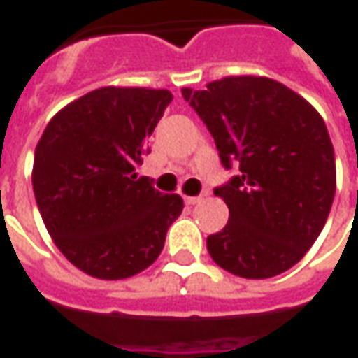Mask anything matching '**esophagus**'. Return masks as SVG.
<instances>
[{
    "label": "esophagus",
    "mask_w": 358,
    "mask_h": 358,
    "mask_svg": "<svg viewBox=\"0 0 358 358\" xmlns=\"http://www.w3.org/2000/svg\"><path fill=\"white\" fill-rule=\"evenodd\" d=\"M202 196H185V204H189V206H194V204H199Z\"/></svg>",
    "instance_id": "obj_1"
}]
</instances>
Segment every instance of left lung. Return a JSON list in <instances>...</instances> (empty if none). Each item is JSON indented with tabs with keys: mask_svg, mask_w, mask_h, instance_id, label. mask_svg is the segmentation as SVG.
I'll return each mask as SVG.
<instances>
[{
	"mask_svg": "<svg viewBox=\"0 0 358 358\" xmlns=\"http://www.w3.org/2000/svg\"><path fill=\"white\" fill-rule=\"evenodd\" d=\"M183 98L214 136L225 169L215 187L229 222L206 247L220 268L266 280L295 266L326 224L336 194V158L320 113L266 77H227Z\"/></svg>",
	"mask_w": 358,
	"mask_h": 358,
	"instance_id": "1",
	"label": "left lung"
}]
</instances>
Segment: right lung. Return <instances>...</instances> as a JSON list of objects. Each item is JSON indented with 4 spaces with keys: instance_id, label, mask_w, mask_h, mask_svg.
I'll use <instances>...</instances> for the list:
<instances>
[{
    "instance_id": "obj_1",
    "label": "right lung",
    "mask_w": 358,
    "mask_h": 358,
    "mask_svg": "<svg viewBox=\"0 0 358 358\" xmlns=\"http://www.w3.org/2000/svg\"><path fill=\"white\" fill-rule=\"evenodd\" d=\"M171 100L169 90L98 88L65 106L38 143L40 215L57 248L88 275L123 280L146 270L183 212L179 194L134 173Z\"/></svg>"
}]
</instances>
